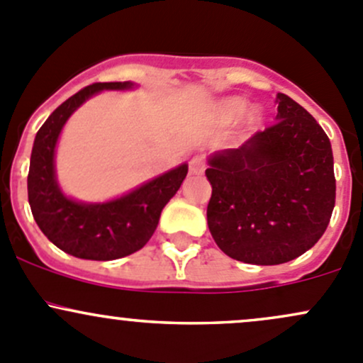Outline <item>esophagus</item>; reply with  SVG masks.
<instances>
[{"label": "esophagus", "instance_id": "1", "mask_svg": "<svg viewBox=\"0 0 363 363\" xmlns=\"http://www.w3.org/2000/svg\"><path fill=\"white\" fill-rule=\"evenodd\" d=\"M189 166H190V173H192V174H202V173H204V169H206L204 155H194V157L190 159Z\"/></svg>", "mask_w": 363, "mask_h": 363}]
</instances>
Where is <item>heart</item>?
Returning <instances> with one entry per match:
<instances>
[{
	"label": "heart",
	"mask_w": 363,
	"mask_h": 363,
	"mask_svg": "<svg viewBox=\"0 0 363 363\" xmlns=\"http://www.w3.org/2000/svg\"><path fill=\"white\" fill-rule=\"evenodd\" d=\"M247 107H249L247 102H245L244 99H239V96H235V99H227L218 105L216 108L218 118L227 124L237 123V121L245 114ZM259 123H261V112L258 108H251V111L247 112V116H245V124H247L249 128H256Z\"/></svg>",
	"instance_id": "b5f03b06"
}]
</instances>
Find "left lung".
I'll use <instances>...</instances> for the list:
<instances>
[{
  "mask_svg": "<svg viewBox=\"0 0 363 363\" xmlns=\"http://www.w3.org/2000/svg\"><path fill=\"white\" fill-rule=\"evenodd\" d=\"M277 123L209 155L208 227L237 261L280 264L313 247L336 202L330 142L298 102L277 93Z\"/></svg>",
  "mask_w": 363,
  "mask_h": 363,
  "instance_id": "8db88e82",
  "label": "left lung"
}]
</instances>
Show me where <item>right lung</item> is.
<instances>
[{"mask_svg": "<svg viewBox=\"0 0 363 363\" xmlns=\"http://www.w3.org/2000/svg\"><path fill=\"white\" fill-rule=\"evenodd\" d=\"M133 88L136 84L131 81L83 88L52 112L34 138L27 177L30 211L50 242L76 258L108 261L142 249L157 228L164 206L189 173V164L183 162L105 202H81L62 192L55 173V150L65 123L96 93Z\"/></svg>", "mask_w": 363, "mask_h": 363, "instance_id": "1", "label": "right lung"}]
</instances>
